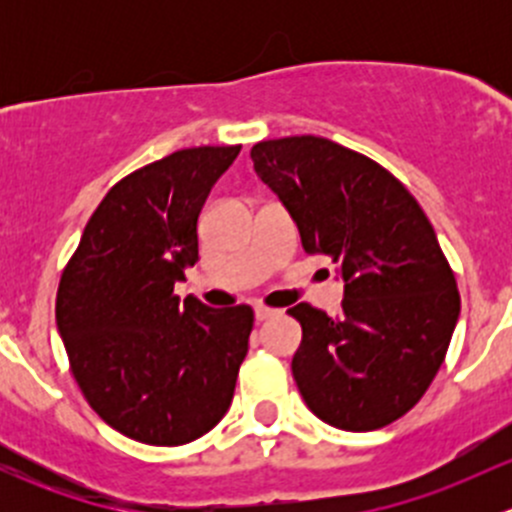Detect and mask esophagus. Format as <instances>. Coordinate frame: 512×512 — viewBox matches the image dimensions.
<instances>
[{"instance_id":"34e87169","label":"esophagus","mask_w":512,"mask_h":512,"mask_svg":"<svg viewBox=\"0 0 512 512\" xmlns=\"http://www.w3.org/2000/svg\"><path fill=\"white\" fill-rule=\"evenodd\" d=\"M277 314V309H270V307H255V319L257 322H267V319H272Z\"/></svg>"}]
</instances>
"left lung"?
<instances>
[{"mask_svg": "<svg viewBox=\"0 0 512 512\" xmlns=\"http://www.w3.org/2000/svg\"><path fill=\"white\" fill-rule=\"evenodd\" d=\"M250 158L304 252L332 257L344 280L337 317L287 309L302 324L292 374L304 404L344 431L389 426L426 394L461 314L436 232L389 170L329 138L262 141Z\"/></svg>", "mask_w": 512, "mask_h": 512, "instance_id": "obj_1", "label": "left lung"}]
</instances>
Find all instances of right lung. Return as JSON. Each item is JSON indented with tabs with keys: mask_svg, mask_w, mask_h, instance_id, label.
Listing matches in <instances>:
<instances>
[{
	"mask_svg": "<svg viewBox=\"0 0 512 512\" xmlns=\"http://www.w3.org/2000/svg\"><path fill=\"white\" fill-rule=\"evenodd\" d=\"M240 146H200L118 180L61 272L56 327L86 401L148 446H183L230 409L255 314L175 297L205 198Z\"/></svg>",
	"mask_w": 512,
	"mask_h": 512,
	"instance_id": "add662e5",
	"label": "right lung"
}]
</instances>
